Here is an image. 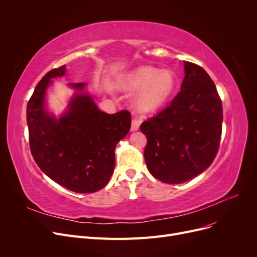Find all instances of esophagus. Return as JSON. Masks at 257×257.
<instances>
[{
    "mask_svg": "<svg viewBox=\"0 0 257 257\" xmlns=\"http://www.w3.org/2000/svg\"><path fill=\"white\" fill-rule=\"evenodd\" d=\"M142 118H138V117H134L132 119V123H131V131H138L140 129V126L142 124Z\"/></svg>",
    "mask_w": 257,
    "mask_h": 257,
    "instance_id": "esophagus-1",
    "label": "esophagus"
}]
</instances>
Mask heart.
Wrapping results in <instances>:
<instances>
[{"label":"heart","mask_w":257,"mask_h":257,"mask_svg":"<svg viewBox=\"0 0 257 257\" xmlns=\"http://www.w3.org/2000/svg\"><path fill=\"white\" fill-rule=\"evenodd\" d=\"M177 79L170 70L144 65L129 73L121 83L126 90H141L134 106L141 112H154L167 104L176 89Z\"/></svg>","instance_id":"1"}]
</instances>
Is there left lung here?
I'll use <instances>...</instances> for the list:
<instances>
[{
    "instance_id": "left-lung-1",
    "label": "left lung",
    "mask_w": 257,
    "mask_h": 257,
    "mask_svg": "<svg viewBox=\"0 0 257 257\" xmlns=\"http://www.w3.org/2000/svg\"><path fill=\"white\" fill-rule=\"evenodd\" d=\"M183 63L181 90L166 109L141 125L147 168L170 184L204 172L218 153L222 134V101L213 81L201 66Z\"/></svg>"
}]
</instances>
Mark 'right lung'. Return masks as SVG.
Masks as SVG:
<instances>
[{"label":"right lung","instance_id":"right-lung-1","mask_svg":"<svg viewBox=\"0 0 257 257\" xmlns=\"http://www.w3.org/2000/svg\"><path fill=\"white\" fill-rule=\"evenodd\" d=\"M65 65L47 73L27 105L31 153L49 178L75 193H94L110 180L114 149L131 127L128 111H101L86 83H69L75 90L65 111L56 117L47 108L52 79L64 76Z\"/></svg>","mask_w":257,"mask_h":257}]
</instances>
